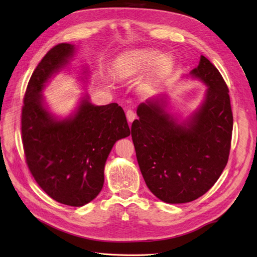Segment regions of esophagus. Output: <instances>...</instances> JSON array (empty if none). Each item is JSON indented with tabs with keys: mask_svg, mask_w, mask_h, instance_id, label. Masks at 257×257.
<instances>
[{
	"mask_svg": "<svg viewBox=\"0 0 257 257\" xmlns=\"http://www.w3.org/2000/svg\"><path fill=\"white\" fill-rule=\"evenodd\" d=\"M126 116H127V119H128L129 122H132V121H134V120L136 119V117H137L135 111H132V110H128V111L126 112Z\"/></svg>",
	"mask_w": 257,
	"mask_h": 257,
	"instance_id": "esophagus-1",
	"label": "esophagus"
}]
</instances>
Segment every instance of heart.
Returning a JSON list of instances; mask_svg holds the SVG:
<instances>
[{
	"label": "heart",
	"instance_id": "heart-1",
	"mask_svg": "<svg viewBox=\"0 0 257 257\" xmlns=\"http://www.w3.org/2000/svg\"><path fill=\"white\" fill-rule=\"evenodd\" d=\"M157 52L150 50H137L131 52L125 57H122L117 62V72L121 76H127L131 73L144 70L154 63L153 69H151V72L149 73L147 78L148 83L154 82L158 76L167 70L170 63H172L168 56H161L156 61L155 59H157Z\"/></svg>",
	"mask_w": 257,
	"mask_h": 257
}]
</instances>
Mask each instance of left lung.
<instances>
[{
    "instance_id": "1",
    "label": "left lung",
    "mask_w": 257,
    "mask_h": 257,
    "mask_svg": "<svg viewBox=\"0 0 257 257\" xmlns=\"http://www.w3.org/2000/svg\"><path fill=\"white\" fill-rule=\"evenodd\" d=\"M206 85L204 100L187 120L166 111L165 95L141 103L132 122L138 163L146 185L166 203L196 200L222 174L231 148L233 114L229 89L216 66L200 57L191 72Z\"/></svg>"
}]
</instances>
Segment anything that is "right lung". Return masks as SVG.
<instances>
[{
    "instance_id": "1",
    "label": "right lung",
    "mask_w": 257,
    "mask_h": 257,
    "mask_svg": "<svg viewBox=\"0 0 257 257\" xmlns=\"http://www.w3.org/2000/svg\"><path fill=\"white\" fill-rule=\"evenodd\" d=\"M74 52L72 44H57L37 65L24 95L21 130L36 182L57 202L82 206L100 193L110 151L117 140L130 136V129L116 102L95 106L88 95L69 117L59 119L47 110L42 91Z\"/></svg>"
}]
</instances>
